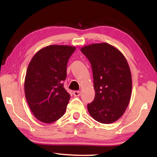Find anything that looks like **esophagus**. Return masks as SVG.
Segmentation results:
<instances>
[{
    "label": "esophagus",
    "instance_id": "obj_1",
    "mask_svg": "<svg viewBox=\"0 0 157 157\" xmlns=\"http://www.w3.org/2000/svg\"><path fill=\"white\" fill-rule=\"evenodd\" d=\"M73 95L74 96H79L81 95V92L78 91H73Z\"/></svg>",
    "mask_w": 157,
    "mask_h": 157
}]
</instances>
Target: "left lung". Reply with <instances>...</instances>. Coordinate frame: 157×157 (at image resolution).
Here are the masks:
<instances>
[{"instance_id": "obj_1", "label": "left lung", "mask_w": 157, "mask_h": 157, "mask_svg": "<svg viewBox=\"0 0 157 157\" xmlns=\"http://www.w3.org/2000/svg\"><path fill=\"white\" fill-rule=\"evenodd\" d=\"M91 62L95 92L87 105L89 114L99 123L110 124L123 115L130 101L132 74L123 53L107 43L81 48Z\"/></svg>"}]
</instances>
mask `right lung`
Here are the masks:
<instances>
[{
    "label": "right lung",
    "mask_w": 157,
    "mask_h": 157,
    "mask_svg": "<svg viewBox=\"0 0 157 157\" xmlns=\"http://www.w3.org/2000/svg\"><path fill=\"white\" fill-rule=\"evenodd\" d=\"M75 47L50 45L32 58L26 72L24 90L29 107L37 120L57 121L64 114L70 95L63 87L69 57Z\"/></svg>",
    "instance_id": "obj_1"
}]
</instances>
